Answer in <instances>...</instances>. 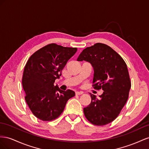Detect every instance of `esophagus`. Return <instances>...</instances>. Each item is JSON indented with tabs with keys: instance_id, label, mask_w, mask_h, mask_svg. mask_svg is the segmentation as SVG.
Returning a JSON list of instances; mask_svg holds the SVG:
<instances>
[{
	"instance_id": "obj_1",
	"label": "esophagus",
	"mask_w": 149,
	"mask_h": 149,
	"mask_svg": "<svg viewBox=\"0 0 149 149\" xmlns=\"http://www.w3.org/2000/svg\"><path fill=\"white\" fill-rule=\"evenodd\" d=\"M75 94L76 95H82V94H83V92H82V91H77V92H75Z\"/></svg>"
}]
</instances>
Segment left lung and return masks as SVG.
Masks as SVG:
<instances>
[{
	"instance_id": "8db88e82",
	"label": "left lung",
	"mask_w": 149,
	"mask_h": 149,
	"mask_svg": "<svg viewBox=\"0 0 149 149\" xmlns=\"http://www.w3.org/2000/svg\"><path fill=\"white\" fill-rule=\"evenodd\" d=\"M77 61L91 63L93 88L104 91L99 99L90 93L91 103L84 108L85 116L93 125L108 124L117 117L129 98L131 82L126 63L116 51L102 43L84 49Z\"/></svg>"
}]
</instances>
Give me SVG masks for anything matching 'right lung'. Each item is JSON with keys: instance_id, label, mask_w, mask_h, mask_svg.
<instances>
[{"instance_id": "add662e5", "label": "right lung", "mask_w": 149, "mask_h": 149, "mask_svg": "<svg viewBox=\"0 0 149 149\" xmlns=\"http://www.w3.org/2000/svg\"><path fill=\"white\" fill-rule=\"evenodd\" d=\"M77 50L50 44L33 53L26 63L22 77L25 99L40 120L51 121L58 118L68 100L75 95L73 91H62L54 82Z\"/></svg>"}]
</instances>
